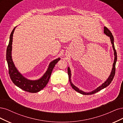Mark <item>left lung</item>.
I'll return each instance as SVG.
<instances>
[{"mask_svg":"<svg viewBox=\"0 0 123 123\" xmlns=\"http://www.w3.org/2000/svg\"><path fill=\"white\" fill-rule=\"evenodd\" d=\"M104 33L105 34H106L107 36H108L110 37V40H111V44H112V47H113V49L114 50V63L113 64V67H112V71H111V74L110 75V76L109 77L108 79L102 85H101L100 86H99L98 88H97L96 89H95L94 90L92 91V92H82V90H80L79 89H78L77 87L75 86L73 84V83L71 82V73H70V70L69 67H68V69H67V72H68V77H69V82L70 83V85L72 87V88L76 91V92L80 93L82 94H84V95H90V94H94L95 93H96L99 91H100L101 89H104V88L106 87L107 86H108L110 83L111 82H112V81L113 80V78L115 76V74H116V62L117 60V51L116 49H115V47H114V38L112 36V33H111V31H109V29H108V28H107L106 27L104 26Z\"/></svg>","mask_w":123,"mask_h":123,"instance_id":"8db88e82","label":"left lung"}]
</instances>
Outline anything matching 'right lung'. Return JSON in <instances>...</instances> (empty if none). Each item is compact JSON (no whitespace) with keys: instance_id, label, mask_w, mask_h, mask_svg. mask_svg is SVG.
Wrapping results in <instances>:
<instances>
[{"instance_id":"add662e5","label":"right lung","mask_w":123,"mask_h":123,"mask_svg":"<svg viewBox=\"0 0 123 123\" xmlns=\"http://www.w3.org/2000/svg\"><path fill=\"white\" fill-rule=\"evenodd\" d=\"M15 29V27H14L10 35V41L7 47L6 54L10 77L15 85L25 92L31 93H36L40 92L41 90L45 87L46 84L48 83L54 67L57 62L60 60V58H58L50 63L49 68L44 76L39 80L31 81L25 79L18 72L16 68L15 67L12 59V45L13 36Z\"/></svg>"}]
</instances>
